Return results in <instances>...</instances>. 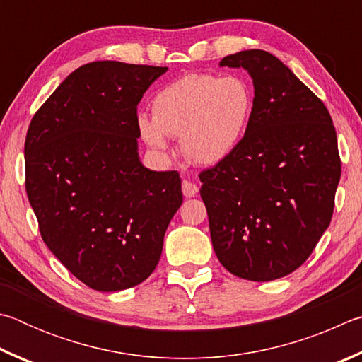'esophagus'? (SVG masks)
Masks as SVG:
<instances>
[{"mask_svg": "<svg viewBox=\"0 0 362 362\" xmlns=\"http://www.w3.org/2000/svg\"><path fill=\"white\" fill-rule=\"evenodd\" d=\"M197 192H199V186L195 185V182L187 181V180L182 181V194H185L186 199L194 197V195Z\"/></svg>", "mask_w": 362, "mask_h": 362, "instance_id": "34e87169", "label": "esophagus"}]
</instances>
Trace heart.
Instances as JSON below:
<instances>
[{
  "label": "heart",
  "instance_id": "heart-1",
  "mask_svg": "<svg viewBox=\"0 0 362 362\" xmlns=\"http://www.w3.org/2000/svg\"><path fill=\"white\" fill-rule=\"evenodd\" d=\"M152 119L138 117L139 135L154 149L167 136L180 138L189 160L214 165L237 148L252 111V90L240 76L187 74L160 88L151 103Z\"/></svg>",
  "mask_w": 362,
  "mask_h": 362
}]
</instances>
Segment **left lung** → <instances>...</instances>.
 <instances>
[{
    "instance_id": "obj_1",
    "label": "left lung",
    "mask_w": 362,
    "mask_h": 362,
    "mask_svg": "<svg viewBox=\"0 0 362 362\" xmlns=\"http://www.w3.org/2000/svg\"><path fill=\"white\" fill-rule=\"evenodd\" d=\"M221 66L255 84L245 136L200 173L213 248L232 275L270 281L299 269L331 224L341 162L325 103L275 55L251 49Z\"/></svg>"
}]
</instances>
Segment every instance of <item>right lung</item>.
<instances>
[{"mask_svg":"<svg viewBox=\"0 0 362 362\" xmlns=\"http://www.w3.org/2000/svg\"><path fill=\"white\" fill-rule=\"evenodd\" d=\"M167 66L92 62L57 87L25 138V189L41 237L88 288L122 291L157 267L182 204L177 171L138 158V103Z\"/></svg>","mask_w":362,"mask_h":362,"instance_id":"obj_1","label":"right lung"}]
</instances>
